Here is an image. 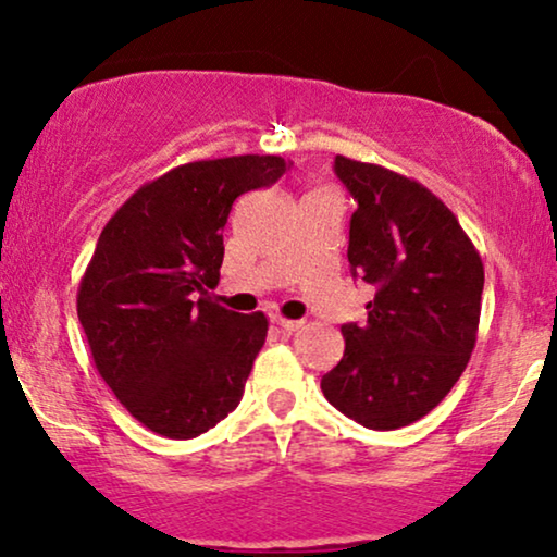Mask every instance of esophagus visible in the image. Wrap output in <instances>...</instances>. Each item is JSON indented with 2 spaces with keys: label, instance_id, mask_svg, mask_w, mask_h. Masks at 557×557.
Here are the masks:
<instances>
[{
  "label": "esophagus",
  "instance_id": "34e87169",
  "mask_svg": "<svg viewBox=\"0 0 557 557\" xmlns=\"http://www.w3.org/2000/svg\"><path fill=\"white\" fill-rule=\"evenodd\" d=\"M274 323H277L280 329L285 331V334H293V331H298L302 326V321H293V319H283V315H274L272 319Z\"/></svg>",
  "mask_w": 557,
  "mask_h": 557
}]
</instances>
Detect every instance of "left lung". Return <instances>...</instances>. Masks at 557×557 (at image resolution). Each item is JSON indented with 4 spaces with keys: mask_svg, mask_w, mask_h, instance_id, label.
<instances>
[{
    "mask_svg": "<svg viewBox=\"0 0 557 557\" xmlns=\"http://www.w3.org/2000/svg\"><path fill=\"white\" fill-rule=\"evenodd\" d=\"M355 197L347 259L375 287L362 323H344V357L321 391L368 429L408 426L453 391L478 339L483 262L453 210L417 180L347 157Z\"/></svg>",
    "mask_w": 557,
    "mask_h": 557,
    "instance_id": "8db88e82",
    "label": "left lung"
}]
</instances>
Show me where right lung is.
<instances>
[{"label": "right lung", "mask_w": 557, "mask_h": 557, "mask_svg": "<svg viewBox=\"0 0 557 557\" xmlns=\"http://www.w3.org/2000/svg\"><path fill=\"white\" fill-rule=\"evenodd\" d=\"M287 169L257 153L174 166L136 189L97 238L76 313L97 372L151 432L193 440L242 400L270 323L218 306L210 290L234 200Z\"/></svg>", "instance_id": "right-lung-1"}]
</instances>
